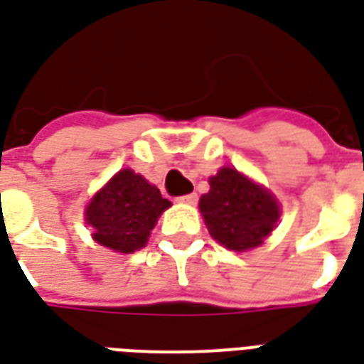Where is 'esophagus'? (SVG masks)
<instances>
[{
  "mask_svg": "<svg viewBox=\"0 0 364 364\" xmlns=\"http://www.w3.org/2000/svg\"><path fill=\"white\" fill-rule=\"evenodd\" d=\"M176 201H180V203H186V205H193V203L198 201V196H196V193H188V196H180Z\"/></svg>",
  "mask_w": 364,
  "mask_h": 364,
  "instance_id": "esophagus-1",
  "label": "esophagus"
}]
</instances>
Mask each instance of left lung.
Segmentation results:
<instances>
[{"instance_id":"1","label":"left lung","mask_w":364,"mask_h":364,"mask_svg":"<svg viewBox=\"0 0 364 364\" xmlns=\"http://www.w3.org/2000/svg\"><path fill=\"white\" fill-rule=\"evenodd\" d=\"M200 211L209 235L235 252L259 246L281 215L269 190L230 166H223L209 178V192L200 198Z\"/></svg>"}]
</instances>
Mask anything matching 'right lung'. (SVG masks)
I'll list each match as a JSON object with an SVG mask.
<instances>
[{
	"label": "right lung",
	"mask_w": 364,
	"mask_h": 364,
	"mask_svg": "<svg viewBox=\"0 0 364 364\" xmlns=\"http://www.w3.org/2000/svg\"><path fill=\"white\" fill-rule=\"evenodd\" d=\"M171 201L159 188L129 168L116 172L105 188L92 196L85 209V221L92 227V238L122 254L143 248L159 217Z\"/></svg>",
	"instance_id": "right-lung-1"
}]
</instances>
